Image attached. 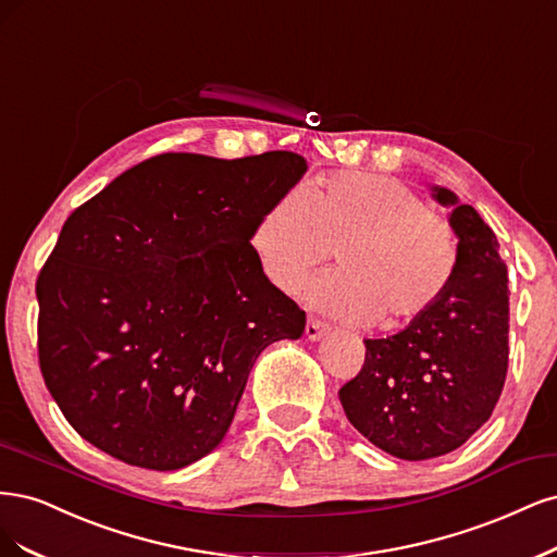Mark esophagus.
<instances>
[{"label":"esophagus","instance_id":"34e87169","mask_svg":"<svg viewBox=\"0 0 557 557\" xmlns=\"http://www.w3.org/2000/svg\"><path fill=\"white\" fill-rule=\"evenodd\" d=\"M329 331H331V326L326 324V321L314 319V317H310L308 326H305V335H308V339H321Z\"/></svg>","mask_w":557,"mask_h":557}]
</instances>
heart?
Segmentation results:
<instances>
[{
  "label": "heart",
  "mask_w": 557,
  "mask_h": 557,
  "mask_svg": "<svg viewBox=\"0 0 557 557\" xmlns=\"http://www.w3.org/2000/svg\"><path fill=\"white\" fill-rule=\"evenodd\" d=\"M261 273L298 294L337 249L343 271L317 280L308 300L382 331L409 326L451 289L460 265L454 226L407 185L372 173H335L286 191L249 233Z\"/></svg>",
  "instance_id": "obj_1"
}]
</instances>
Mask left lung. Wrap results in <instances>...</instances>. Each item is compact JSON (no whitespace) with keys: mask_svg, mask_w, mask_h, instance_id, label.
Listing matches in <instances>:
<instances>
[{"mask_svg":"<svg viewBox=\"0 0 557 557\" xmlns=\"http://www.w3.org/2000/svg\"><path fill=\"white\" fill-rule=\"evenodd\" d=\"M433 191L451 208L460 245L451 289L405 331L366 339L361 372L337 393L358 433L403 460L468 442L491 419L509 366L507 263L495 233L454 191Z\"/></svg>","mask_w":557,"mask_h":557,"instance_id":"1","label":"left lung"}]
</instances>
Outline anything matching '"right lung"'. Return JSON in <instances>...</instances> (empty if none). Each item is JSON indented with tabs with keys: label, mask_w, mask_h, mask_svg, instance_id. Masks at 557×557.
<instances>
[{
	"label": "right lung",
	"mask_w": 557,
	"mask_h": 557,
	"mask_svg": "<svg viewBox=\"0 0 557 557\" xmlns=\"http://www.w3.org/2000/svg\"><path fill=\"white\" fill-rule=\"evenodd\" d=\"M305 171L286 150L166 152L69 214L37 280L39 366L83 440L159 472L224 440L257 356L305 331L249 245Z\"/></svg>",
	"instance_id": "add662e5"
}]
</instances>
